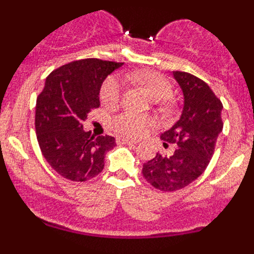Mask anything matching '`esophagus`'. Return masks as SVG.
I'll list each match as a JSON object with an SVG mask.
<instances>
[{
  "label": "esophagus",
  "mask_w": 254,
  "mask_h": 254,
  "mask_svg": "<svg viewBox=\"0 0 254 254\" xmlns=\"http://www.w3.org/2000/svg\"><path fill=\"white\" fill-rule=\"evenodd\" d=\"M117 142L121 143V145H136V141L128 140V138H123V137H118L117 138Z\"/></svg>",
  "instance_id": "34e87169"
}]
</instances>
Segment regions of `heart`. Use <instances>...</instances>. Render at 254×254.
I'll use <instances>...</instances> for the list:
<instances>
[{"mask_svg": "<svg viewBox=\"0 0 254 254\" xmlns=\"http://www.w3.org/2000/svg\"><path fill=\"white\" fill-rule=\"evenodd\" d=\"M123 80L128 84L140 87L147 93V95L154 102H160L164 108L169 107V98L172 95L173 87L167 77L155 71H129L123 75ZM122 96V84L117 77H109L105 80L100 91V99L107 107H116ZM150 120L145 117L134 116V114L123 113L117 116L113 120L114 131L126 137H141L149 128Z\"/></svg>", "mask_w": 254, "mask_h": 254, "instance_id": "1", "label": "heart"}]
</instances>
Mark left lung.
<instances>
[{"mask_svg":"<svg viewBox=\"0 0 254 254\" xmlns=\"http://www.w3.org/2000/svg\"><path fill=\"white\" fill-rule=\"evenodd\" d=\"M173 77L183 93V109L179 120L160 138L164 147L168 142L178 147L170 156L158 152L142 167L145 179L164 192L185 188L205 172L223 132V104L210 86L188 72L173 71Z\"/></svg>","mask_w":254,"mask_h":254,"instance_id":"left-lung-1","label":"left lung"}]
</instances>
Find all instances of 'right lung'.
Returning a JSON list of instances; mask_svg holds the SVG:
<instances>
[{
    "mask_svg": "<svg viewBox=\"0 0 254 254\" xmlns=\"http://www.w3.org/2000/svg\"><path fill=\"white\" fill-rule=\"evenodd\" d=\"M123 64L98 58L73 61L46 78L37 98L35 131L44 159L64 178L85 182L104 168L107 151L116 146L112 136L94 137L82 122L99 108L100 87Z\"/></svg>",
    "mask_w": 254,
    "mask_h": 254,
    "instance_id": "1",
    "label": "right lung"
}]
</instances>
